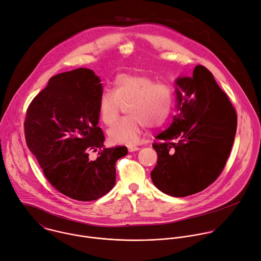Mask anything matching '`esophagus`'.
Wrapping results in <instances>:
<instances>
[{"instance_id":"esophagus-1","label":"esophagus","mask_w":261,"mask_h":261,"mask_svg":"<svg viewBox=\"0 0 261 261\" xmlns=\"http://www.w3.org/2000/svg\"><path fill=\"white\" fill-rule=\"evenodd\" d=\"M128 150H129V152H135V151H138V150H139V147L136 146V145L130 144V145H128Z\"/></svg>"}]
</instances>
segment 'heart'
Instances as JSON below:
<instances>
[{
  "label": "heart",
  "instance_id": "b5f03b06",
  "mask_svg": "<svg viewBox=\"0 0 261 261\" xmlns=\"http://www.w3.org/2000/svg\"><path fill=\"white\" fill-rule=\"evenodd\" d=\"M173 90L164 83L139 74H119L113 92L104 91L98 100L101 122L111 126L118 120L122 106L129 117L119 121L108 131L110 139L126 144L139 141L144 126L158 128L169 118L173 106Z\"/></svg>",
  "mask_w": 261,
  "mask_h": 261
}]
</instances>
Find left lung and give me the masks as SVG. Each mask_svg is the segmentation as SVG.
<instances>
[{"label": "left lung", "instance_id": "left-lung-1", "mask_svg": "<svg viewBox=\"0 0 261 261\" xmlns=\"http://www.w3.org/2000/svg\"><path fill=\"white\" fill-rule=\"evenodd\" d=\"M179 115L153 143L158 154L152 180L163 193H198L221 174L233 144L238 117L212 72L197 65L191 77L176 81Z\"/></svg>", "mask_w": 261, "mask_h": 261}]
</instances>
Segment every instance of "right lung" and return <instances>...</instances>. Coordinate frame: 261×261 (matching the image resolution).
Returning <instances> with one entry per match:
<instances>
[{
	"label": "right lung",
	"mask_w": 261,
	"mask_h": 261,
	"mask_svg": "<svg viewBox=\"0 0 261 261\" xmlns=\"http://www.w3.org/2000/svg\"><path fill=\"white\" fill-rule=\"evenodd\" d=\"M100 80L80 68L53 76L30 103L24 120L29 150L60 193L80 201L96 200L116 184V163L126 146L105 147L98 127ZM97 152L91 160L90 152Z\"/></svg>",
	"instance_id": "obj_1"
}]
</instances>
